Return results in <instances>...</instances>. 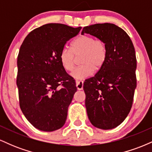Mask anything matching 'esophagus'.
<instances>
[{
	"label": "esophagus",
	"mask_w": 152,
	"mask_h": 152,
	"mask_svg": "<svg viewBox=\"0 0 152 152\" xmlns=\"http://www.w3.org/2000/svg\"><path fill=\"white\" fill-rule=\"evenodd\" d=\"M76 87L78 90H82L83 87V81H76Z\"/></svg>",
	"instance_id": "1"
}]
</instances>
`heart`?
Instances as JSON below:
<instances>
[{"label":"heart","instance_id":"obj_1","mask_svg":"<svg viewBox=\"0 0 152 152\" xmlns=\"http://www.w3.org/2000/svg\"><path fill=\"white\" fill-rule=\"evenodd\" d=\"M108 50L106 43L102 39L89 35H81L71 43V48L65 47L60 53V61L64 69L71 71L76 64V57L80 56L78 67L71 76L76 79L89 77L94 71H99L105 64Z\"/></svg>","mask_w":152,"mask_h":152}]
</instances>
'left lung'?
Returning a JSON list of instances; mask_svg holds the SVG:
<instances>
[{
	"label": "left lung",
	"mask_w": 152,
	"mask_h": 152,
	"mask_svg": "<svg viewBox=\"0 0 152 152\" xmlns=\"http://www.w3.org/2000/svg\"><path fill=\"white\" fill-rule=\"evenodd\" d=\"M89 34L106 43L105 64L83 83L87 115L96 128L111 129L124 121L133 104L137 87V58L132 40L115 24L85 26L81 34Z\"/></svg>",
	"instance_id": "obj_1"
}]
</instances>
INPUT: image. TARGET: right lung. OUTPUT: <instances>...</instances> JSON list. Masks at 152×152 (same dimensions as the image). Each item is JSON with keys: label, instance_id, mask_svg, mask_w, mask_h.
I'll return each instance as SVG.
<instances>
[{"label": "right lung", "instance_id": "obj_1", "mask_svg": "<svg viewBox=\"0 0 152 152\" xmlns=\"http://www.w3.org/2000/svg\"><path fill=\"white\" fill-rule=\"evenodd\" d=\"M81 29L46 24L31 31L20 46L16 78L19 104L25 117L38 129L53 132L66 123L77 88L61 65L60 53Z\"/></svg>", "mask_w": 152, "mask_h": 152}]
</instances>
